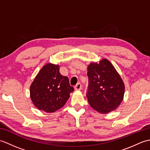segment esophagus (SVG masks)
<instances>
[{"instance_id": "obj_1", "label": "esophagus", "mask_w": 150, "mask_h": 150, "mask_svg": "<svg viewBox=\"0 0 150 150\" xmlns=\"http://www.w3.org/2000/svg\"><path fill=\"white\" fill-rule=\"evenodd\" d=\"M74 88H75V90H77V91L81 90V89H82V84L81 83H78L77 85L75 86Z\"/></svg>"}]
</instances>
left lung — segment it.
<instances>
[{"label":"left lung","instance_id":"8db88e82","mask_svg":"<svg viewBox=\"0 0 150 150\" xmlns=\"http://www.w3.org/2000/svg\"><path fill=\"white\" fill-rule=\"evenodd\" d=\"M87 98L90 106L102 114L115 110L124 98L125 85L119 73L108 59L88 66Z\"/></svg>","mask_w":150,"mask_h":150}]
</instances>
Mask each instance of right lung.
<instances>
[{
  "mask_svg": "<svg viewBox=\"0 0 150 150\" xmlns=\"http://www.w3.org/2000/svg\"><path fill=\"white\" fill-rule=\"evenodd\" d=\"M59 64L46 63L30 85V98L38 110L53 113L62 108L74 88L59 71Z\"/></svg>",
  "mask_w": 150,
  "mask_h": 150,
  "instance_id": "add662e5",
  "label": "right lung"
}]
</instances>
